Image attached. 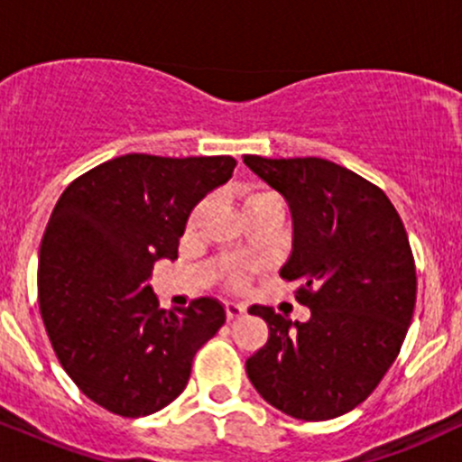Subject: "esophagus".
<instances>
[{
  "label": "esophagus",
  "instance_id": "34e87169",
  "mask_svg": "<svg viewBox=\"0 0 462 462\" xmlns=\"http://www.w3.org/2000/svg\"><path fill=\"white\" fill-rule=\"evenodd\" d=\"M243 315H245V306L236 304V301H227V304H226V317H227V321L241 319Z\"/></svg>",
  "mask_w": 462,
  "mask_h": 462
}]
</instances>
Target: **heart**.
I'll use <instances>...</instances> for the list:
<instances>
[{"instance_id":"heart-1","label":"heart","mask_w":462,"mask_h":462,"mask_svg":"<svg viewBox=\"0 0 462 462\" xmlns=\"http://www.w3.org/2000/svg\"><path fill=\"white\" fill-rule=\"evenodd\" d=\"M264 204L282 206V198H280V195L272 189H256L245 198V208H254V206H264ZM230 284L235 286V289H241V286H245V278H243L241 273L230 275Z\"/></svg>"}]
</instances>
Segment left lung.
<instances>
[{
    "label": "left lung",
    "mask_w": 462,
    "mask_h": 462,
    "mask_svg": "<svg viewBox=\"0 0 462 462\" xmlns=\"http://www.w3.org/2000/svg\"><path fill=\"white\" fill-rule=\"evenodd\" d=\"M243 161L284 195L293 249L280 275L298 280L309 306L300 323L272 306H252L269 341L245 369L264 402L304 421L354 411L374 393L400 354L417 300L411 243L384 190L323 158Z\"/></svg>",
    "instance_id": "left-lung-1"
}]
</instances>
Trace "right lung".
I'll use <instances>...</instances> for the list:
<instances>
[{
    "instance_id": "obj_1",
    "label": "right lung",
    "mask_w": 462,
    "mask_h": 462,
    "mask_svg": "<svg viewBox=\"0 0 462 462\" xmlns=\"http://www.w3.org/2000/svg\"><path fill=\"white\" fill-rule=\"evenodd\" d=\"M235 167L232 156L125 153L58 199L41 241V317L62 369L106 411L134 419L171 404L226 323L210 298L162 310L150 278L156 261H176L190 210Z\"/></svg>"
}]
</instances>
